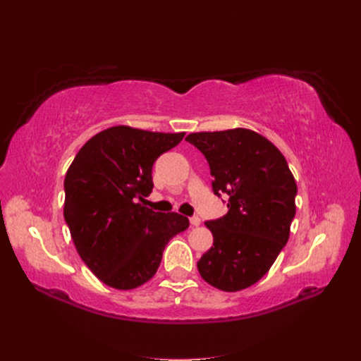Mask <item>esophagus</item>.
<instances>
[{
    "label": "esophagus",
    "instance_id": "obj_1",
    "mask_svg": "<svg viewBox=\"0 0 361 361\" xmlns=\"http://www.w3.org/2000/svg\"><path fill=\"white\" fill-rule=\"evenodd\" d=\"M190 223H191V226H194V227H197V226H200V223H202V220L199 216H191L190 218Z\"/></svg>",
    "mask_w": 361,
    "mask_h": 361
}]
</instances>
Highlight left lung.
Instances as JSON below:
<instances>
[{
	"label": "left lung",
	"mask_w": 361,
	"mask_h": 361,
	"mask_svg": "<svg viewBox=\"0 0 361 361\" xmlns=\"http://www.w3.org/2000/svg\"><path fill=\"white\" fill-rule=\"evenodd\" d=\"M185 140L209 162L214 192L228 194V212L204 223L214 245L197 262L200 276L226 292L250 288L288 243L297 182L281 152L251 129L194 133Z\"/></svg>",
	"instance_id": "8db88e82"
}]
</instances>
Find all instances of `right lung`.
<instances>
[{"label": "right lung", "mask_w": 361, "mask_h": 361, "mask_svg": "<svg viewBox=\"0 0 361 361\" xmlns=\"http://www.w3.org/2000/svg\"><path fill=\"white\" fill-rule=\"evenodd\" d=\"M183 135L111 126L87 141L68 169L64 220L80 257L105 285L120 290L145 285L167 243L188 228L187 216L145 204L154 162Z\"/></svg>", "instance_id": "1"}]
</instances>
